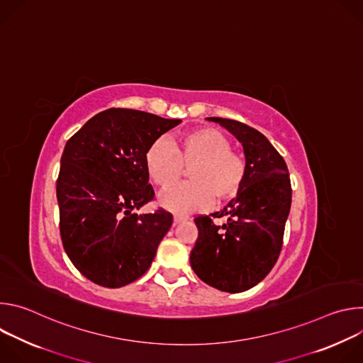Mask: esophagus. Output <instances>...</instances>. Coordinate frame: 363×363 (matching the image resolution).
I'll return each mask as SVG.
<instances>
[{
	"label": "esophagus",
	"mask_w": 363,
	"mask_h": 363,
	"mask_svg": "<svg viewBox=\"0 0 363 363\" xmlns=\"http://www.w3.org/2000/svg\"><path fill=\"white\" fill-rule=\"evenodd\" d=\"M188 220V217H184V216H174V224H179V223H184V221H186Z\"/></svg>",
	"instance_id": "1"
}]
</instances>
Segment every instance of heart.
<instances>
[{"label":"heart","mask_w":363,"mask_h":363,"mask_svg":"<svg viewBox=\"0 0 363 363\" xmlns=\"http://www.w3.org/2000/svg\"><path fill=\"white\" fill-rule=\"evenodd\" d=\"M189 167L191 182L161 198V203L174 213L203 211L214 199L228 202L240 194L247 177L245 161L231 149L228 136L210 126L188 130L175 142L160 138L145 153L147 177L164 191L178 185Z\"/></svg>","instance_id":"heart-1"}]
</instances>
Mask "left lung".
<instances>
[{"label":"left lung","mask_w":363,"mask_h":363,"mask_svg":"<svg viewBox=\"0 0 363 363\" xmlns=\"http://www.w3.org/2000/svg\"><path fill=\"white\" fill-rule=\"evenodd\" d=\"M242 145L247 177L240 194L224 210L195 217L198 238L189 255L195 274L221 291L241 293L260 283L274 267L283 245L291 205V184L281 155L254 128L208 118ZM225 216L217 226L213 218Z\"/></svg>","instance_id":"left-lung-1"}]
</instances>
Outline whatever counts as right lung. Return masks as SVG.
<instances>
[{"label":"right lung","mask_w":363,"mask_h":363,"mask_svg":"<svg viewBox=\"0 0 363 363\" xmlns=\"http://www.w3.org/2000/svg\"><path fill=\"white\" fill-rule=\"evenodd\" d=\"M181 123L132 109L97 113L66 143L57 178L60 235L74 267L116 289L146 273L172 225V214L135 210L153 199L145 153Z\"/></svg>","instance_id":"1"}]
</instances>
